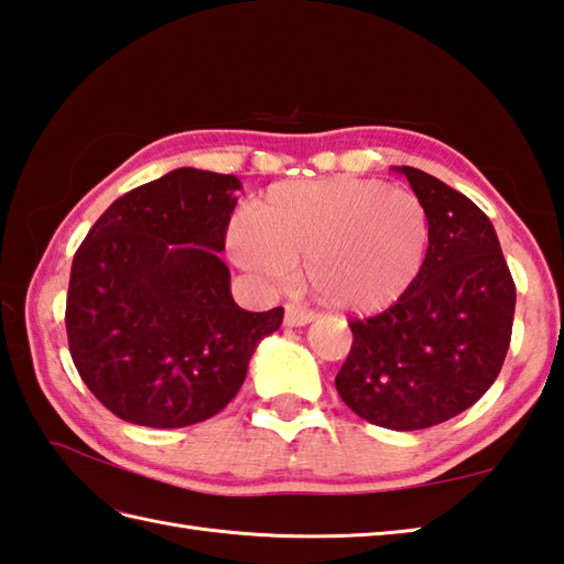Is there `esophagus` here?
<instances>
[{"mask_svg": "<svg viewBox=\"0 0 564 564\" xmlns=\"http://www.w3.org/2000/svg\"><path fill=\"white\" fill-rule=\"evenodd\" d=\"M315 319V313L305 311V307H297L293 303L285 305V325L289 327H303L307 323H313Z\"/></svg>", "mask_w": 564, "mask_h": 564, "instance_id": "1", "label": "esophagus"}]
</instances>
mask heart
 Here are the masks:
<instances>
[{
  "mask_svg": "<svg viewBox=\"0 0 564 564\" xmlns=\"http://www.w3.org/2000/svg\"><path fill=\"white\" fill-rule=\"evenodd\" d=\"M229 249L241 269L269 283H289L305 261V283L319 303L373 315L421 275L430 215L415 193L381 181H285L231 225Z\"/></svg>",
  "mask_w": 564,
  "mask_h": 564,
  "instance_id": "b5f03b06",
  "label": "heart"
}]
</instances>
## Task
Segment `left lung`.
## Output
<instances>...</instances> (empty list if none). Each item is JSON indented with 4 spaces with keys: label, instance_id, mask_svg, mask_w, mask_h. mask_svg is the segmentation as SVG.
<instances>
[{
    "label": "left lung",
    "instance_id": "obj_1",
    "mask_svg": "<svg viewBox=\"0 0 564 564\" xmlns=\"http://www.w3.org/2000/svg\"><path fill=\"white\" fill-rule=\"evenodd\" d=\"M430 215L425 267L399 303L351 319L337 393L364 421L423 430L477 403L511 345L516 283L494 225L467 195L399 169Z\"/></svg>",
    "mask_w": 564,
    "mask_h": 564
}]
</instances>
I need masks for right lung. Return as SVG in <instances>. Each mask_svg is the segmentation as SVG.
Segmentation results:
<instances>
[{
    "label": "right lung",
    "instance_id": "obj_1",
    "mask_svg": "<svg viewBox=\"0 0 564 564\" xmlns=\"http://www.w3.org/2000/svg\"><path fill=\"white\" fill-rule=\"evenodd\" d=\"M241 183L175 169L109 205L73 257L65 329L77 373L117 417L185 427L247 379L283 307L241 311L219 259Z\"/></svg>",
    "mask_w": 564,
    "mask_h": 564
}]
</instances>
